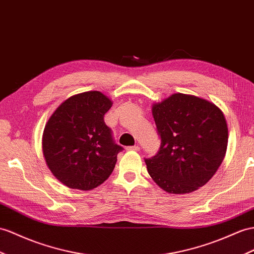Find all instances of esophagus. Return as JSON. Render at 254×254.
<instances>
[{
	"instance_id": "1",
	"label": "esophagus",
	"mask_w": 254,
	"mask_h": 254,
	"mask_svg": "<svg viewBox=\"0 0 254 254\" xmlns=\"http://www.w3.org/2000/svg\"><path fill=\"white\" fill-rule=\"evenodd\" d=\"M127 150H128V151H138L139 150V147H138V145L129 146V147H127Z\"/></svg>"
}]
</instances>
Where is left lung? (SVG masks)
I'll return each mask as SVG.
<instances>
[{"label": "left lung", "mask_w": 254, "mask_h": 254, "mask_svg": "<svg viewBox=\"0 0 254 254\" xmlns=\"http://www.w3.org/2000/svg\"><path fill=\"white\" fill-rule=\"evenodd\" d=\"M152 116L161 146L145 162L154 183L171 194L191 193L206 185L227 148L229 129L222 110L201 97L174 93L153 104Z\"/></svg>", "instance_id": "obj_1"}]
</instances>
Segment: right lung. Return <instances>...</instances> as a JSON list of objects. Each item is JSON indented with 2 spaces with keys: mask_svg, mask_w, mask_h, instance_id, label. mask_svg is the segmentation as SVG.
I'll list each match as a JSON object with an SVG mask.
<instances>
[{
  "mask_svg": "<svg viewBox=\"0 0 254 254\" xmlns=\"http://www.w3.org/2000/svg\"><path fill=\"white\" fill-rule=\"evenodd\" d=\"M113 102L100 91L65 100L43 133V153L54 176L70 189L92 190L113 173L122 147L113 140L104 115Z\"/></svg>",
  "mask_w": 254,
  "mask_h": 254,
  "instance_id": "right-lung-1",
  "label": "right lung"
}]
</instances>
